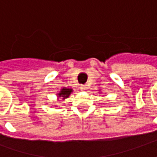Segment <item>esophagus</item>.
<instances>
[{"mask_svg":"<svg viewBox=\"0 0 157 157\" xmlns=\"http://www.w3.org/2000/svg\"><path fill=\"white\" fill-rule=\"evenodd\" d=\"M81 89H82V90H83V91H85V90H86V86L82 85L81 86Z\"/></svg>","mask_w":157,"mask_h":157,"instance_id":"obj_1","label":"esophagus"}]
</instances>
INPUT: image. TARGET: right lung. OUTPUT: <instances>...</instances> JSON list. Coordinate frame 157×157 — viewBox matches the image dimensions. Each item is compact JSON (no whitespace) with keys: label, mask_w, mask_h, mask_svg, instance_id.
<instances>
[{"label":"right lung","mask_w":157,"mask_h":157,"mask_svg":"<svg viewBox=\"0 0 157 157\" xmlns=\"http://www.w3.org/2000/svg\"><path fill=\"white\" fill-rule=\"evenodd\" d=\"M71 92H72V89L63 88L61 89V91H60V92L59 93L58 95L59 97H61V98H68L69 95H70Z\"/></svg>","instance_id":"add662e5"}]
</instances>
